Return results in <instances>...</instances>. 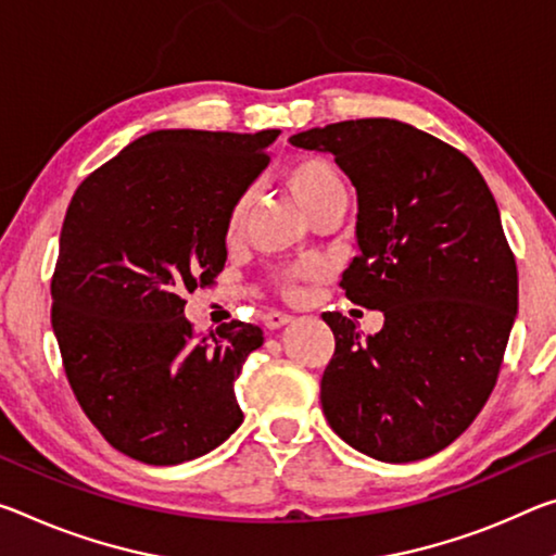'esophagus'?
<instances>
[{
    "label": "esophagus",
    "instance_id": "34e87169",
    "mask_svg": "<svg viewBox=\"0 0 556 556\" xmlns=\"http://www.w3.org/2000/svg\"><path fill=\"white\" fill-rule=\"evenodd\" d=\"M262 321H264V326H267V329H281V326L292 321V316L285 314V312H275V309H271V312H264Z\"/></svg>",
    "mask_w": 556,
    "mask_h": 556
}]
</instances>
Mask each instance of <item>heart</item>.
Returning a JSON list of instances; mask_svg holds the SVG:
<instances>
[{"mask_svg": "<svg viewBox=\"0 0 556 556\" xmlns=\"http://www.w3.org/2000/svg\"><path fill=\"white\" fill-rule=\"evenodd\" d=\"M281 180L292 192L294 200L306 210V215H314L316 210H321L331 202H346V185H343L337 167L329 161H324L319 155H296L281 167ZM250 190L240 192L232 200V205L227 207L225 215V237L235 240L244 230L247 210H250ZM321 275V267H316L312 262L294 264L285 271H279L277 281L285 296L299 299L302 296V281L316 279Z\"/></svg>", "mask_w": 556, "mask_h": 556, "instance_id": "1", "label": "heart"}]
</instances>
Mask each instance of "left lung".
<instances>
[{
    "mask_svg": "<svg viewBox=\"0 0 556 556\" xmlns=\"http://www.w3.org/2000/svg\"><path fill=\"white\" fill-rule=\"evenodd\" d=\"M333 155L358 195L361 254L343 271L383 329L324 312L337 349L321 408L341 440L383 463L435 455L478 418L517 316V264L497 202L468 155L391 118L341 121L289 138Z\"/></svg>",
    "mask_w": 556,
    "mask_h": 556,
    "instance_id": "left-lung-1",
    "label": "left lung"
}]
</instances>
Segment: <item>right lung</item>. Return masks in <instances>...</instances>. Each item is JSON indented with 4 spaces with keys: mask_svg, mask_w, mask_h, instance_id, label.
Returning <instances> with one entry per match:
<instances>
[{
    "mask_svg": "<svg viewBox=\"0 0 556 556\" xmlns=\"http://www.w3.org/2000/svg\"><path fill=\"white\" fill-rule=\"evenodd\" d=\"M279 130H153L78 185L59 237L51 326L72 391L123 455L178 465L242 422L235 381L262 329L198 337L185 294L227 260L225 215Z\"/></svg>",
    "mask_w": 556,
    "mask_h": 556,
    "instance_id": "1",
    "label": "right lung"
}]
</instances>
